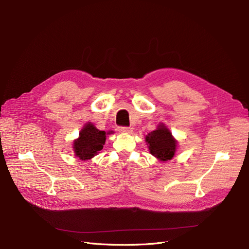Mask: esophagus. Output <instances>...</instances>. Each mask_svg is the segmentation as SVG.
Instances as JSON below:
<instances>
[{
  "label": "esophagus",
  "mask_w": 249,
  "mask_h": 249,
  "mask_svg": "<svg viewBox=\"0 0 249 249\" xmlns=\"http://www.w3.org/2000/svg\"><path fill=\"white\" fill-rule=\"evenodd\" d=\"M118 130L123 133H131L132 132V128H130V127H119V129Z\"/></svg>",
  "instance_id": "obj_1"
}]
</instances>
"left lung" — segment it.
I'll return each mask as SVG.
<instances>
[{
  "label": "left lung",
  "instance_id": "obj_1",
  "mask_svg": "<svg viewBox=\"0 0 249 249\" xmlns=\"http://www.w3.org/2000/svg\"><path fill=\"white\" fill-rule=\"evenodd\" d=\"M145 140L149 152L160 160H171L175 156L178 142L164 124H160L156 130L148 133Z\"/></svg>",
  "mask_w": 249,
  "mask_h": 249
}]
</instances>
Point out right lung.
Listing matches in <instances>:
<instances>
[{
  "label": "right lung",
  "instance_id": "obj_1",
  "mask_svg": "<svg viewBox=\"0 0 249 249\" xmlns=\"http://www.w3.org/2000/svg\"><path fill=\"white\" fill-rule=\"evenodd\" d=\"M113 131L106 133L97 129L95 125L88 123L81 130L80 137L73 141L74 155L82 160H90L99 153L104 147L106 135L111 134Z\"/></svg>",
  "mask_w": 249,
  "mask_h": 249
}]
</instances>
